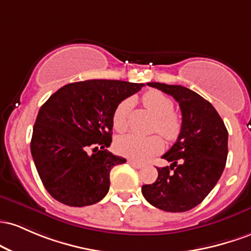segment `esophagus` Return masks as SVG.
I'll list each match as a JSON object with an SVG mask.
<instances>
[{
    "instance_id": "34e87169",
    "label": "esophagus",
    "mask_w": 251,
    "mask_h": 251,
    "mask_svg": "<svg viewBox=\"0 0 251 251\" xmlns=\"http://www.w3.org/2000/svg\"><path fill=\"white\" fill-rule=\"evenodd\" d=\"M128 163L129 165L133 166V167L137 168V170H140V168L143 167V165H141V163H139V162H135V161H133V160H128Z\"/></svg>"
}]
</instances>
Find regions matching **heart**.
Segmentation results:
<instances>
[{"label":"heart","mask_w":251,"mask_h":251,"mask_svg":"<svg viewBox=\"0 0 251 251\" xmlns=\"http://www.w3.org/2000/svg\"><path fill=\"white\" fill-rule=\"evenodd\" d=\"M142 103L149 112L155 116L154 130L159 131L165 139L176 140L181 130L180 117L173 111V102L168 96L157 90H149L142 96ZM133 108V100L126 98L116 106L112 116V125L122 133L128 128V117ZM116 151L121 155L135 161L143 162L162 151L163 141L159 135L140 136L128 134L117 139L115 143Z\"/></svg>","instance_id":"1"}]
</instances>
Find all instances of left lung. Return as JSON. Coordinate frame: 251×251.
Masks as SVG:
<instances>
[{"label": "left lung", "instance_id": "8db88e82", "mask_svg": "<svg viewBox=\"0 0 251 251\" xmlns=\"http://www.w3.org/2000/svg\"><path fill=\"white\" fill-rule=\"evenodd\" d=\"M171 95L181 110V130L157 167V179L143 185L149 204L167 212H185L206 198L223 173L227 157V130L212 104L181 85L148 83Z\"/></svg>", "mask_w": 251, "mask_h": 251}]
</instances>
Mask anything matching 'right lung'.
I'll return each instance as SVG.
<instances>
[{"mask_svg":"<svg viewBox=\"0 0 251 251\" xmlns=\"http://www.w3.org/2000/svg\"><path fill=\"white\" fill-rule=\"evenodd\" d=\"M142 86L123 80L77 81L59 89L41 106L30 151L42 184L55 201L81 207L106 196L112 167L126 161L106 149L114 111Z\"/></svg>","mask_w":251,"mask_h":251,"instance_id":"add662e5","label":"right lung"}]
</instances>
